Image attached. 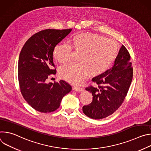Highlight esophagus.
<instances>
[{
  "label": "esophagus",
  "mask_w": 151,
  "mask_h": 151,
  "mask_svg": "<svg viewBox=\"0 0 151 151\" xmlns=\"http://www.w3.org/2000/svg\"><path fill=\"white\" fill-rule=\"evenodd\" d=\"M72 90L73 91H75L76 92H81V91H83V89H82L81 88H79V87H73L72 88Z\"/></svg>",
  "instance_id": "esophagus-1"
}]
</instances>
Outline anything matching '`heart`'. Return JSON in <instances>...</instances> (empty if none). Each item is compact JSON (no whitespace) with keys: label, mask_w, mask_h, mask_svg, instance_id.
Listing matches in <instances>:
<instances>
[{"label":"heart","mask_w":151,"mask_h":151,"mask_svg":"<svg viewBox=\"0 0 151 151\" xmlns=\"http://www.w3.org/2000/svg\"><path fill=\"white\" fill-rule=\"evenodd\" d=\"M74 50L79 54L76 63H69L60 69L61 78L74 84L79 83L89 74L96 76L104 72L115 61L119 53L117 43L94 33H80L72 39ZM72 47L65 43L57 44L53 50L55 60L64 64L70 60Z\"/></svg>","instance_id":"heart-1"}]
</instances>
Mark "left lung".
I'll list each match as a JSON object with an SVG mask.
<instances>
[{"label":"left lung","mask_w":151,"mask_h":151,"mask_svg":"<svg viewBox=\"0 0 151 151\" xmlns=\"http://www.w3.org/2000/svg\"><path fill=\"white\" fill-rule=\"evenodd\" d=\"M133 78L130 55L122 45L114 66L92 79L98 87L92 86L86 90L92 93L93 101L83 106V112L87 116L100 119L115 112L122 103Z\"/></svg>","instance_id":"1"}]
</instances>
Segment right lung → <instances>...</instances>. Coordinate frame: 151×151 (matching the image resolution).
Instances as JSON below:
<instances>
[{
	"instance_id": "obj_1",
	"label": "right lung",
	"mask_w": 151,
	"mask_h": 151,
	"mask_svg": "<svg viewBox=\"0 0 151 151\" xmlns=\"http://www.w3.org/2000/svg\"><path fill=\"white\" fill-rule=\"evenodd\" d=\"M72 29H45L31 36L25 43L19 56L18 81L21 93L28 104L37 111L47 113L57 109L63 97L72 90L64 81L48 82L56 70L53 63V50Z\"/></svg>"
}]
</instances>
